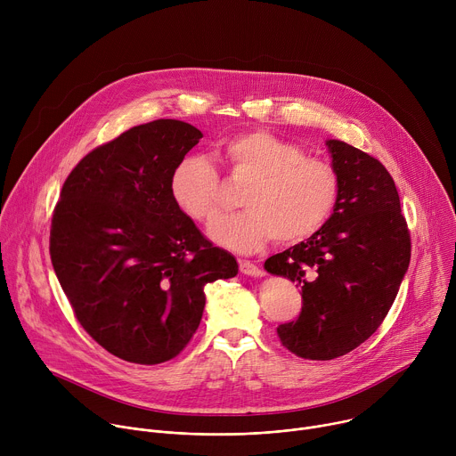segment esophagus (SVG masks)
<instances>
[{
	"instance_id": "34e87169",
	"label": "esophagus",
	"mask_w": 456,
	"mask_h": 456,
	"mask_svg": "<svg viewBox=\"0 0 456 456\" xmlns=\"http://www.w3.org/2000/svg\"><path fill=\"white\" fill-rule=\"evenodd\" d=\"M240 273L247 274V276H264V269H259L256 264L248 262V259H240Z\"/></svg>"
}]
</instances>
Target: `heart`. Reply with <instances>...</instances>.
I'll list each match as a JSON object with an SVG mask.
<instances>
[{"instance_id":"1","label":"heart","mask_w":456,"mask_h":456,"mask_svg":"<svg viewBox=\"0 0 456 456\" xmlns=\"http://www.w3.org/2000/svg\"><path fill=\"white\" fill-rule=\"evenodd\" d=\"M216 157L234 180H245L243 211L220 218L209 236L232 250L250 252L271 238L297 243L324 227L336 211L341 178L336 166L269 132H245L218 142ZM220 175L200 155L182 159L171 173V194L192 220L209 224L222 213Z\"/></svg>"}]
</instances>
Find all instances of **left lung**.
<instances>
[{
	"instance_id": "obj_1",
	"label": "left lung",
	"mask_w": 456,
	"mask_h": 456,
	"mask_svg": "<svg viewBox=\"0 0 456 456\" xmlns=\"http://www.w3.org/2000/svg\"><path fill=\"white\" fill-rule=\"evenodd\" d=\"M341 178L334 215L315 234L265 269L301 289L296 321L278 327L297 357L330 361L364 343L392 308L411 257V238L395 182L371 155L327 142Z\"/></svg>"
}]
</instances>
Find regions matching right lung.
<instances>
[{
    "instance_id": "1",
    "label": "right lung",
    "mask_w": 456,
    "mask_h": 456,
    "mask_svg": "<svg viewBox=\"0 0 456 456\" xmlns=\"http://www.w3.org/2000/svg\"><path fill=\"white\" fill-rule=\"evenodd\" d=\"M200 139L175 118L129 127L79 160L53 208L55 276L86 334L127 362L176 357L200 324L204 287L238 274L171 194L173 169Z\"/></svg>"
}]
</instances>
